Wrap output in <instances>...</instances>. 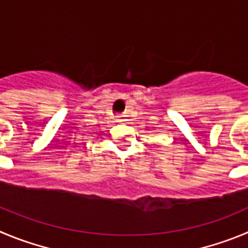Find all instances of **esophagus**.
Segmentation results:
<instances>
[{
    "label": "esophagus",
    "instance_id": "1",
    "mask_svg": "<svg viewBox=\"0 0 248 248\" xmlns=\"http://www.w3.org/2000/svg\"><path fill=\"white\" fill-rule=\"evenodd\" d=\"M127 119L126 116H119L117 117V122H126Z\"/></svg>",
    "mask_w": 248,
    "mask_h": 248
}]
</instances>
